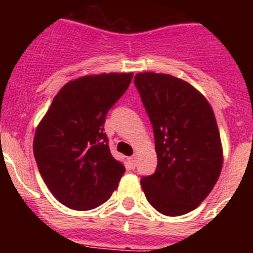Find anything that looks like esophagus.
<instances>
[{
	"mask_svg": "<svg viewBox=\"0 0 253 253\" xmlns=\"http://www.w3.org/2000/svg\"><path fill=\"white\" fill-rule=\"evenodd\" d=\"M128 163H130L131 168L134 169L135 167H136V158H135V156H131V158L128 159Z\"/></svg>",
	"mask_w": 253,
	"mask_h": 253,
	"instance_id": "esophagus-1",
	"label": "esophagus"
}]
</instances>
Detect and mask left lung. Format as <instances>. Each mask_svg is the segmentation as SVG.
Returning <instances> with one entry per match:
<instances>
[{"mask_svg": "<svg viewBox=\"0 0 253 253\" xmlns=\"http://www.w3.org/2000/svg\"><path fill=\"white\" fill-rule=\"evenodd\" d=\"M154 127L158 167L142 177L147 201L164 215H184L209 196L219 178L223 151L210 103L186 81L166 73L135 76Z\"/></svg>", "mask_w": 253, "mask_h": 253, "instance_id": "left-lung-1", "label": "left lung"}]
</instances>
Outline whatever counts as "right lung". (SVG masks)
I'll return each mask as SVG.
<instances>
[{
    "instance_id": "add662e5",
    "label": "right lung",
    "mask_w": 253,
    "mask_h": 253,
    "mask_svg": "<svg viewBox=\"0 0 253 253\" xmlns=\"http://www.w3.org/2000/svg\"><path fill=\"white\" fill-rule=\"evenodd\" d=\"M131 80L132 73H102L69 81L38 125V169L49 192L67 208H98L118 188L125 167L111 156L103 123Z\"/></svg>"
}]
</instances>
